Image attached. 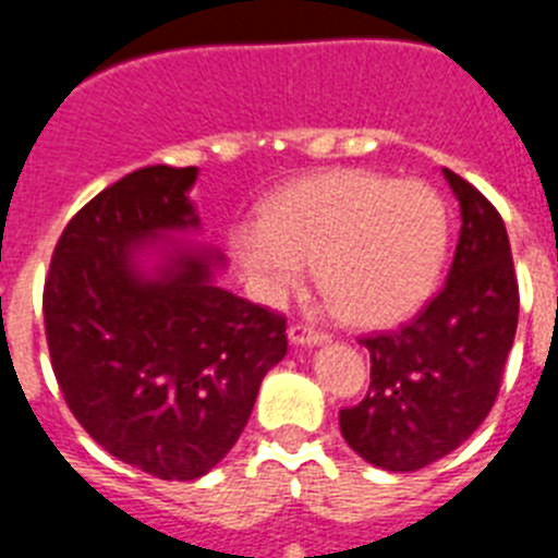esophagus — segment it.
Wrapping results in <instances>:
<instances>
[{
	"label": "esophagus",
	"instance_id": "34e87169",
	"mask_svg": "<svg viewBox=\"0 0 558 558\" xmlns=\"http://www.w3.org/2000/svg\"><path fill=\"white\" fill-rule=\"evenodd\" d=\"M288 338L293 347H322V343L329 340V335L318 332V329L307 327V324H295V327L288 329Z\"/></svg>",
	"mask_w": 558,
	"mask_h": 558
}]
</instances>
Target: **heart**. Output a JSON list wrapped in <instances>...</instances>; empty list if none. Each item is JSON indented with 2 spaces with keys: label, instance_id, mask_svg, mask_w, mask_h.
<instances>
[{
  "label": "heart",
  "instance_id": "heart-1",
  "mask_svg": "<svg viewBox=\"0 0 558 558\" xmlns=\"http://www.w3.org/2000/svg\"><path fill=\"white\" fill-rule=\"evenodd\" d=\"M231 251L268 299L299 288L304 265L338 318L393 327L436 293L450 251V211L425 181L338 167L299 179L231 231Z\"/></svg>",
  "mask_w": 558,
  "mask_h": 558
}]
</instances>
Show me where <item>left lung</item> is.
<instances>
[{
    "label": "left lung",
    "instance_id": "8db88e82",
    "mask_svg": "<svg viewBox=\"0 0 558 558\" xmlns=\"http://www.w3.org/2000/svg\"><path fill=\"white\" fill-rule=\"evenodd\" d=\"M441 172L461 206L445 290L397 332L360 340L372 352V386L340 411L347 445L388 472L422 470L481 427L517 332L520 293L502 218L461 175Z\"/></svg>",
    "mask_w": 558,
    "mask_h": 558
}]
</instances>
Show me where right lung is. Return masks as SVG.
Segmentation results:
<instances>
[{"label": "right lung", "instance_id": "right-lung-1", "mask_svg": "<svg viewBox=\"0 0 558 558\" xmlns=\"http://www.w3.org/2000/svg\"><path fill=\"white\" fill-rule=\"evenodd\" d=\"M198 167H142L69 220L44 284L49 357L69 411L102 450L161 481L215 470L284 318L220 288L226 256L190 243Z\"/></svg>", "mask_w": 558, "mask_h": 558}]
</instances>
